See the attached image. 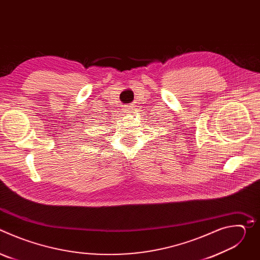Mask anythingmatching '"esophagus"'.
I'll return each mask as SVG.
<instances>
[{"label": "esophagus", "instance_id": "esophagus-1", "mask_svg": "<svg viewBox=\"0 0 260 260\" xmlns=\"http://www.w3.org/2000/svg\"><path fill=\"white\" fill-rule=\"evenodd\" d=\"M134 107H135V106H132V105H131V106H126L125 111H126L127 113H132V112H134V109H135Z\"/></svg>", "mask_w": 260, "mask_h": 260}]
</instances>
